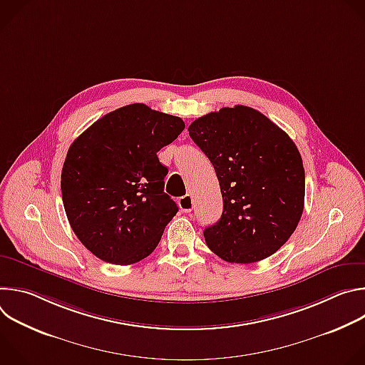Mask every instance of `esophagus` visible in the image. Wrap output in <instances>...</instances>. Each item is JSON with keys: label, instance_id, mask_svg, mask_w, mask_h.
<instances>
[{"label": "esophagus", "instance_id": "obj_1", "mask_svg": "<svg viewBox=\"0 0 365 365\" xmlns=\"http://www.w3.org/2000/svg\"><path fill=\"white\" fill-rule=\"evenodd\" d=\"M178 203H179L180 211H183V212H190V211L193 210V199H192L190 195L182 196V197L178 200Z\"/></svg>", "mask_w": 365, "mask_h": 365}]
</instances>
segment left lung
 I'll return each mask as SVG.
<instances>
[{
    "instance_id": "obj_1",
    "label": "left lung",
    "mask_w": 365,
    "mask_h": 365,
    "mask_svg": "<svg viewBox=\"0 0 365 365\" xmlns=\"http://www.w3.org/2000/svg\"><path fill=\"white\" fill-rule=\"evenodd\" d=\"M211 160L222 193L206 245L228 263L250 264L274 254L294 232L304 205V169L293 140L266 115L235 106L189 125Z\"/></svg>"
}]
</instances>
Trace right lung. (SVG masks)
Wrapping results in <instances>:
<instances>
[{"label":"right lung","mask_w":365,"mask_h":365,"mask_svg":"<svg viewBox=\"0 0 365 365\" xmlns=\"http://www.w3.org/2000/svg\"><path fill=\"white\" fill-rule=\"evenodd\" d=\"M182 118L131 103L99 118L69 147L62 199L79 241L102 262L128 266L158 247L178 205L165 193L158 151Z\"/></svg>","instance_id":"1"}]
</instances>
